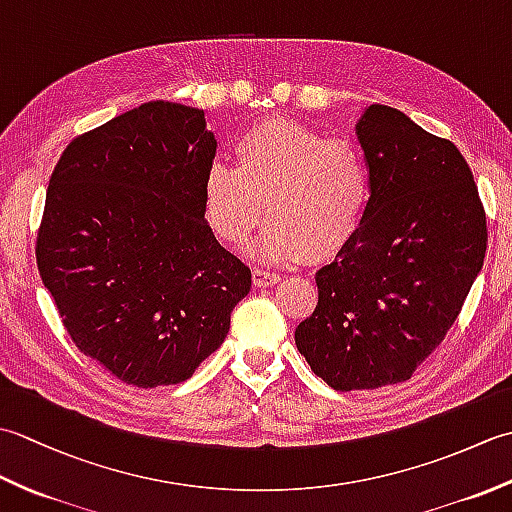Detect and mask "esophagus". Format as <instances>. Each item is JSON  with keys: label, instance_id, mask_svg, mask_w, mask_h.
<instances>
[{"label": "esophagus", "instance_id": "esophagus-1", "mask_svg": "<svg viewBox=\"0 0 512 512\" xmlns=\"http://www.w3.org/2000/svg\"><path fill=\"white\" fill-rule=\"evenodd\" d=\"M281 281V275L273 273V270H264V268H253V284L257 288H268L275 286Z\"/></svg>", "mask_w": 512, "mask_h": 512}]
</instances>
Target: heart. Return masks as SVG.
I'll return each mask as SVG.
<instances>
[{
  "mask_svg": "<svg viewBox=\"0 0 512 512\" xmlns=\"http://www.w3.org/2000/svg\"><path fill=\"white\" fill-rule=\"evenodd\" d=\"M235 167L213 160L204 173V217L226 246H242L268 215L257 255L325 262L361 233L372 204V173L350 140L328 138L286 118L248 127Z\"/></svg>",
  "mask_w": 512,
  "mask_h": 512,
  "instance_id": "heart-1",
  "label": "heart"
}]
</instances>
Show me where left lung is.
Masks as SVG:
<instances>
[{"label": "left lung", "instance_id": "8db88e82", "mask_svg": "<svg viewBox=\"0 0 512 512\" xmlns=\"http://www.w3.org/2000/svg\"><path fill=\"white\" fill-rule=\"evenodd\" d=\"M372 173L361 233L317 273L319 303L297 350L339 391L405 383L444 341L482 270L488 228L451 140L387 105L356 125Z\"/></svg>", "mask_w": 512, "mask_h": 512}]
</instances>
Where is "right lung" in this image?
I'll use <instances>...</instances> for the list:
<instances>
[{
    "label": "right lung",
    "instance_id": "right-lung-1",
    "mask_svg": "<svg viewBox=\"0 0 512 512\" xmlns=\"http://www.w3.org/2000/svg\"><path fill=\"white\" fill-rule=\"evenodd\" d=\"M215 147L202 110L149 101L76 136L50 176L43 286L74 345L127 385L191 378L250 290L204 220Z\"/></svg>",
    "mask_w": 512,
    "mask_h": 512
}]
</instances>
